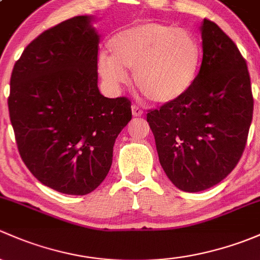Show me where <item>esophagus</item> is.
Segmentation results:
<instances>
[{
	"mask_svg": "<svg viewBox=\"0 0 260 260\" xmlns=\"http://www.w3.org/2000/svg\"><path fill=\"white\" fill-rule=\"evenodd\" d=\"M131 112H133V116H135V117H139L143 115V110H141L138 105L131 106Z\"/></svg>",
	"mask_w": 260,
	"mask_h": 260,
	"instance_id": "esophagus-1",
	"label": "esophagus"
}]
</instances>
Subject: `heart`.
<instances>
[{
    "label": "heart",
    "instance_id": "1",
    "mask_svg": "<svg viewBox=\"0 0 260 260\" xmlns=\"http://www.w3.org/2000/svg\"><path fill=\"white\" fill-rule=\"evenodd\" d=\"M110 55L99 56V72L114 89L127 81L154 104H169L186 93L200 63L197 39L184 28L145 21L117 32L109 40Z\"/></svg>",
    "mask_w": 260,
    "mask_h": 260
}]
</instances>
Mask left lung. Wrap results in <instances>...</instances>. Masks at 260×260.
I'll list each match as a JSON object with an SVG mask.
<instances>
[{
	"label": "left lung",
	"instance_id": "left-lung-1",
	"mask_svg": "<svg viewBox=\"0 0 260 260\" xmlns=\"http://www.w3.org/2000/svg\"><path fill=\"white\" fill-rule=\"evenodd\" d=\"M203 61L180 99L146 115L161 168L178 189L220 183L242 157L253 119L247 62L216 23L202 22Z\"/></svg>",
	"mask_w": 260,
	"mask_h": 260
}]
</instances>
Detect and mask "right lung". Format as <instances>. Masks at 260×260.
<instances>
[{
  "label": "right lung",
  "mask_w": 260,
  "mask_h": 260,
  "mask_svg": "<svg viewBox=\"0 0 260 260\" xmlns=\"http://www.w3.org/2000/svg\"><path fill=\"white\" fill-rule=\"evenodd\" d=\"M93 20L76 16L42 32L11 75L10 119L21 157L40 183L69 195L103 183L115 140L131 120L129 99L99 91Z\"/></svg>",
  "instance_id": "right-lung-1"
}]
</instances>
